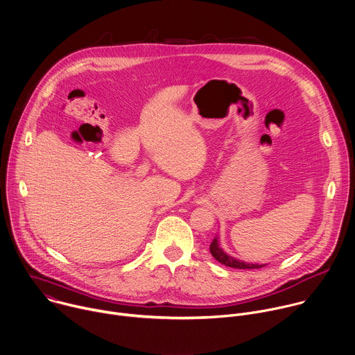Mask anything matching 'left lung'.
<instances>
[{"label": "left lung", "mask_w": 355, "mask_h": 355, "mask_svg": "<svg viewBox=\"0 0 355 355\" xmlns=\"http://www.w3.org/2000/svg\"><path fill=\"white\" fill-rule=\"evenodd\" d=\"M209 252H211L212 257H214L216 260H218L221 264H225V266L232 267V268L249 270V268H260V267H263V264H249V263L236 260V259H234L232 256L227 254V253L220 248L217 238L211 242V245H209Z\"/></svg>", "instance_id": "obj_1"}]
</instances>
